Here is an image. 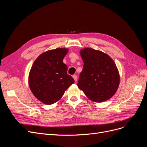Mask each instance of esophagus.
<instances>
[{
    "mask_svg": "<svg viewBox=\"0 0 147 147\" xmlns=\"http://www.w3.org/2000/svg\"><path fill=\"white\" fill-rule=\"evenodd\" d=\"M72 77H73V78L74 79V80H75V82H77V75H73V76H72Z\"/></svg>",
    "mask_w": 147,
    "mask_h": 147,
    "instance_id": "obj_1",
    "label": "esophagus"
}]
</instances>
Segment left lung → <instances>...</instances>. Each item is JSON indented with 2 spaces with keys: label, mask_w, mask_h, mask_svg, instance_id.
<instances>
[{
  "label": "left lung",
  "mask_w": 147,
  "mask_h": 147,
  "mask_svg": "<svg viewBox=\"0 0 147 147\" xmlns=\"http://www.w3.org/2000/svg\"><path fill=\"white\" fill-rule=\"evenodd\" d=\"M84 63L77 86L88 98L95 102L110 99L119 85V71L111 57L91 48L80 51Z\"/></svg>",
  "instance_id": "1"
}]
</instances>
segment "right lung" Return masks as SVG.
<instances>
[{"instance_id": "add662e5", "label": "right lung", "mask_w": 147, "mask_h": 147, "mask_svg": "<svg viewBox=\"0 0 147 147\" xmlns=\"http://www.w3.org/2000/svg\"><path fill=\"white\" fill-rule=\"evenodd\" d=\"M68 48L48 50L38 56L28 77L29 86L34 96L42 103L51 105L60 100L65 91L74 83L67 74L68 67L63 59Z\"/></svg>"}]
</instances>
